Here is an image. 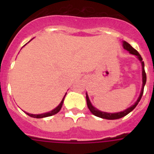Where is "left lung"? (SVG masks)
<instances>
[{
  "mask_svg": "<svg viewBox=\"0 0 154 154\" xmlns=\"http://www.w3.org/2000/svg\"><path fill=\"white\" fill-rule=\"evenodd\" d=\"M123 48H124L125 49L127 50L130 54L134 55H137V57L138 58V59L140 61L141 65H142V76H143V85H142V89H141V92L140 95L139 96V98L137 99V102H136L133 106H131L130 107H129L126 109L123 110L122 112H115V113H109V112H102L100 110L97 109L96 108L93 106L91 103L90 100L89 99V96L87 95L86 93V102H87V106H88V108L90 110V112L93 114L94 116H98V117L103 118V119H120V118L123 117L125 116H126L127 114L130 113L131 111H133L134 109L136 108V106H137V104L139 103V102L140 101L141 98H142L143 94V89H144V85L146 84V72H145V70H144V62L143 61V58L141 57V55L139 54L138 51H137L136 49H134L131 45H130L129 43H127L126 42H123Z\"/></svg>",
  "mask_w": 154,
  "mask_h": 154,
  "instance_id": "1",
  "label": "left lung"
}]
</instances>
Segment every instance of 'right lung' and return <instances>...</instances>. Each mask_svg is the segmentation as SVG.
Here are the masks:
<instances>
[{"label":"right lung","mask_w":154,"mask_h":154,"mask_svg":"<svg viewBox=\"0 0 154 154\" xmlns=\"http://www.w3.org/2000/svg\"><path fill=\"white\" fill-rule=\"evenodd\" d=\"M65 95H66V94H65ZM65 96L63 97V99H62V102L60 103V104L58 105L56 108L54 109L53 110H51V112H46V113H42V114H31V113H28V112H25V113H26L27 115L29 116H31V117L38 118V119H39V118L48 117V116H52V115H55V114L58 113V112L60 111L61 109H62V104H63V102H64V99H65Z\"/></svg>","instance_id":"obj_1"}]
</instances>
